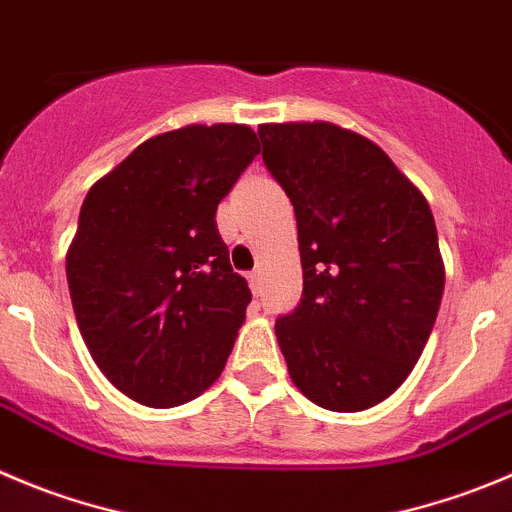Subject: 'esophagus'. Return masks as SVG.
Instances as JSON below:
<instances>
[{
	"mask_svg": "<svg viewBox=\"0 0 512 512\" xmlns=\"http://www.w3.org/2000/svg\"><path fill=\"white\" fill-rule=\"evenodd\" d=\"M248 284H251L253 296H259L261 294V271H251V274H248Z\"/></svg>",
	"mask_w": 512,
	"mask_h": 512,
	"instance_id": "34e87169",
	"label": "esophagus"
}]
</instances>
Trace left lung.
Masks as SVG:
<instances>
[{
	"label": "left lung",
	"mask_w": 512,
	"mask_h": 512,
	"mask_svg": "<svg viewBox=\"0 0 512 512\" xmlns=\"http://www.w3.org/2000/svg\"><path fill=\"white\" fill-rule=\"evenodd\" d=\"M266 168L296 213L304 294L276 319L314 405L359 412L410 377L445 289L425 196L379 145L332 123L261 125Z\"/></svg>",
	"instance_id": "obj_1"
}]
</instances>
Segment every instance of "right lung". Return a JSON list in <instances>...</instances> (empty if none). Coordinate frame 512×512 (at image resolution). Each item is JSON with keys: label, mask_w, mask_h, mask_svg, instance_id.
Wrapping results in <instances>:
<instances>
[{"label": "right lung", "mask_w": 512, "mask_h": 512, "mask_svg": "<svg viewBox=\"0 0 512 512\" xmlns=\"http://www.w3.org/2000/svg\"><path fill=\"white\" fill-rule=\"evenodd\" d=\"M259 153L246 125H188L87 191L67 251L72 309L100 372L140 405H186L226 367L251 289L216 208Z\"/></svg>", "instance_id": "right-lung-1"}]
</instances>
